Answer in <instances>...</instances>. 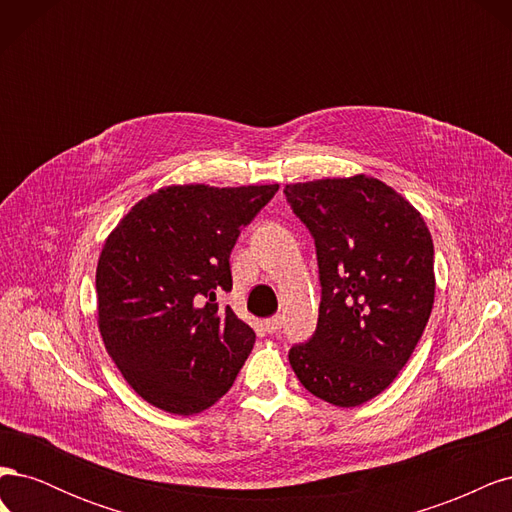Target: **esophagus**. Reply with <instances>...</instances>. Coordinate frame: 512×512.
<instances>
[{
  "label": "esophagus",
  "mask_w": 512,
  "mask_h": 512,
  "mask_svg": "<svg viewBox=\"0 0 512 512\" xmlns=\"http://www.w3.org/2000/svg\"><path fill=\"white\" fill-rule=\"evenodd\" d=\"M265 329H267V333H277L282 329V316L277 314V316H271V318H267L265 320Z\"/></svg>",
  "instance_id": "obj_1"
}]
</instances>
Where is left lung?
Masks as SVG:
<instances>
[{
  "mask_svg": "<svg viewBox=\"0 0 512 512\" xmlns=\"http://www.w3.org/2000/svg\"><path fill=\"white\" fill-rule=\"evenodd\" d=\"M316 243L318 324L288 361L305 389L339 408L380 395L408 363L433 307V241L404 196L365 175L284 188Z\"/></svg>",
  "mask_w": 512,
  "mask_h": 512,
  "instance_id": "8db88e82",
  "label": "left lung"
}]
</instances>
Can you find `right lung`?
<instances>
[{
	"label": "right lung",
	"instance_id": "obj_1",
	"mask_svg": "<svg viewBox=\"0 0 512 512\" xmlns=\"http://www.w3.org/2000/svg\"><path fill=\"white\" fill-rule=\"evenodd\" d=\"M280 185H168L108 235L96 271L98 327L132 389L170 414L213 406L235 382L256 333L215 294L230 292L241 228Z\"/></svg>",
	"mask_w": 512,
	"mask_h": 512
}]
</instances>
